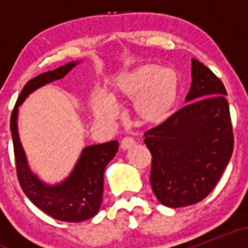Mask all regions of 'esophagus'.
Masks as SVG:
<instances>
[{
	"mask_svg": "<svg viewBox=\"0 0 248 248\" xmlns=\"http://www.w3.org/2000/svg\"><path fill=\"white\" fill-rule=\"evenodd\" d=\"M134 144H135V140H134L133 138H130V136H126V138L122 139L121 141V148L124 150L129 149V148H132Z\"/></svg>",
	"mask_w": 248,
	"mask_h": 248,
	"instance_id": "obj_1",
	"label": "esophagus"
}]
</instances>
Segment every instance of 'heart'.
Here are the masks:
<instances>
[{
  "label": "heart",
  "mask_w": 248,
  "mask_h": 248,
  "mask_svg": "<svg viewBox=\"0 0 248 248\" xmlns=\"http://www.w3.org/2000/svg\"><path fill=\"white\" fill-rule=\"evenodd\" d=\"M113 99L135 101L138 115L148 124L163 120L177 96L178 76L172 67L146 64L116 77L112 84ZM98 93L92 100V110L100 121L112 122L118 113L114 100Z\"/></svg>",
  "instance_id": "1"
}]
</instances>
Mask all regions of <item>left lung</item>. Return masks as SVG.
Returning a JSON list of instances; mask_svg holds the SVG:
<instances>
[{"instance_id": "obj_1", "label": "left lung", "mask_w": 248, "mask_h": 248, "mask_svg": "<svg viewBox=\"0 0 248 248\" xmlns=\"http://www.w3.org/2000/svg\"><path fill=\"white\" fill-rule=\"evenodd\" d=\"M186 105L144 133L152 154L150 184L168 207L203 201L218 183L233 153L231 115L220 79L197 59Z\"/></svg>"}]
</instances>
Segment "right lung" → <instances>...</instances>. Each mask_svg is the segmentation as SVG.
<instances>
[{"mask_svg": "<svg viewBox=\"0 0 248 248\" xmlns=\"http://www.w3.org/2000/svg\"><path fill=\"white\" fill-rule=\"evenodd\" d=\"M79 62H71L53 71L42 73L25 84L10 118L14 154L19 186L31 203L50 217L69 223H79L99 212L104 192V171L118 153V141L84 148L73 171L62 183L49 186L30 170L17 128L18 107L30 93L51 81L64 78Z\"/></svg>", "mask_w": 248, "mask_h": 248, "instance_id": "add662e5", "label": "right lung"}]
</instances>
